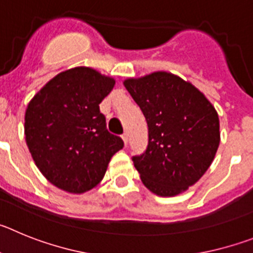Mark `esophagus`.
I'll return each instance as SVG.
<instances>
[{"label": "esophagus", "instance_id": "esophagus-1", "mask_svg": "<svg viewBox=\"0 0 253 253\" xmlns=\"http://www.w3.org/2000/svg\"><path fill=\"white\" fill-rule=\"evenodd\" d=\"M122 138H123V140H124V144L126 146V144H128V133L123 134Z\"/></svg>", "mask_w": 253, "mask_h": 253}]
</instances>
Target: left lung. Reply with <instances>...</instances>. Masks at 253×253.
<instances>
[{
	"label": "left lung",
	"instance_id": "8db88e82",
	"mask_svg": "<svg viewBox=\"0 0 253 253\" xmlns=\"http://www.w3.org/2000/svg\"><path fill=\"white\" fill-rule=\"evenodd\" d=\"M125 88L148 125V146L131 160L147 189L175 196L200 180L220 142L214 106L195 86L169 72L128 78Z\"/></svg>",
	"mask_w": 253,
	"mask_h": 253
}]
</instances>
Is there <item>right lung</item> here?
<instances>
[{"label":"right lung","instance_id":"obj_1","mask_svg":"<svg viewBox=\"0 0 253 253\" xmlns=\"http://www.w3.org/2000/svg\"><path fill=\"white\" fill-rule=\"evenodd\" d=\"M115 80L88 67L60 72L29 102L25 139L40 172L67 193L100 184L111 157L124 147L109 133L100 102Z\"/></svg>","mask_w":253,"mask_h":253}]
</instances>
